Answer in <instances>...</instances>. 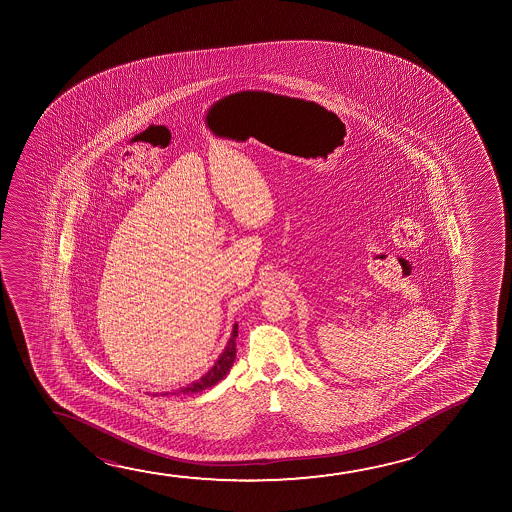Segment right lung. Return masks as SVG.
<instances>
[{"label":"right lung","instance_id":"1","mask_svg":"<svg viewBox=\"0 0 512 512\" xmlns=\"http://www.w3.org/2000/svg\"><path fill=\"white\" fill-rule=\"evenodd\" d=\"M236 337H238V323L234 325L231 339H229V343H227V348H225L224 353H222L220 358H218L217 364L213 365L210 371L204 374L203 378L197 379L194 383H190V385L185 386V388H180V390H176V392H166L161 393V395L203 392L206 388H211V386L217 385L220 379L225 378V374L229 372L232 364H234V358H236ZM157 395H159V393H155V397H157Z\"/></svg>","mask_w":512,"mask_h":512}]
</instances>
